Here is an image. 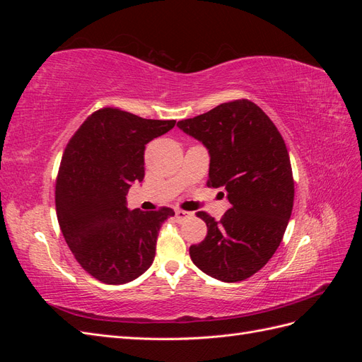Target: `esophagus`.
Instances as JSON below:
<instances>
[{"mask_svg": "<svg viewBox=\"0 0 362 362\" xmlns=\"http://www.w3.org/2000/svg\"><path fill=\"white\" fill-rule=\"evenodd\" d=\"M175 216H177L178 221H184V218L190 217L192 214H190V213H187V211H184V210H177V211H175Z\"/></svg>", "mask_w": 362, "mask_h": 362, "instance_id": "34e87169", "label": "esophagus"}]
</instances>
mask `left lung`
<instances>
[{"label":"left lung","instance_id":"8db88e82","mask_svg":"<svg viewBox=\"0 0 362 362\" xmlns=\"http://www.w3.org/2000/svg\"><path fill=\"white\" fill-rule=\"evenodd\" d=\"M177 125L208 149L206 185L222 187L231 204L221 221L198 213L208 231L190 246V258L208 276L245 281L267 264L290 221L294 181L286 141L247 100L223 103Z\"/></svg>","mask_w":362,"mask_h":362}]
</instances>
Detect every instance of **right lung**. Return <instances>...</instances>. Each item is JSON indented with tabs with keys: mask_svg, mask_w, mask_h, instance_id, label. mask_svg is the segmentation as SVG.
<instances>
[{
	"mask_svg": "<svg viewBox=\"0 0 362 362\" xmlns=\"http://www.w3.org/2000/svg\"><path fill=\"white\" fill-rule=\"evenodd\" d=\"M175 122L101 108L63 152L56 182L59 225L75 259L98 281L127 284L154 261L161 223L175 211L129 210L125 196L144 181L145 145Z\"/></svg>",
	"mask_w": 362,
	"mask_h": 362,
	"instance_id": "obj_1",
	"label": "right lung"
}]
</instances>
